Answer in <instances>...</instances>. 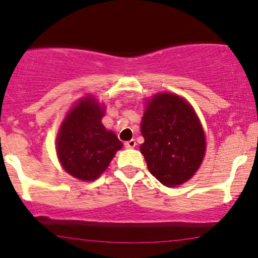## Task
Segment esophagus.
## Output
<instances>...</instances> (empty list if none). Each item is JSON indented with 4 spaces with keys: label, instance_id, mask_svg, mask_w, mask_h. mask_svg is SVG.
I'll use <instances>...</instances> for the list:
<instances>
[{
    "label": "esophagus",
    "instance_id": "34e87169",
    "mask_svg": "<svg viewBox=\"0 0 258 258\" xmlns=\"http://www.w3.org/2000/svg\"><path fill=\"white\" fill-rule=\"evenodd\" d=\"M136 140H130V141L124 142V147L126 148H134L136 147Z\"/></svg>",
    "mask_w": 258,
    "mask_h": 258
}]
</instances>
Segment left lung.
I'll return each mask as SVG.
<instances>
[{
	"mask_svg": "<svg viewBox=\"0 0 258 258\" xmlns=\"http://www.w3.org/2000/svg\"><path fill=\"white\" fill-rule=\"evenodd\" d=\"M140 146L152 176L167 187L188 181L204 160L206 140L194 108L179 96L156 95L141 123Z\"/></svg>",
	"mask_w": 258,
	"mask_h": 258,
	"instance_id": "8db88e82",
	"label": "left lung"
}]
</instances>
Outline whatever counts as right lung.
<instances>
[{"label": "right lung", "mask_w": 258, "mask_h": 258, "mask_svg": "<svg viewBox=\"0 0 258 258\" xmlns=\"http://www.w3.org/2000/svg\"><path fill=\"white\" fill-rule=\"evenodd\" d=\"M103 113L92 97H86L62 122L57 135V155L62 167L74 177L96 179L122 147L116 135L101 123Z\"/></svg>", "instance_id": "obj_1"}]
</instances>
